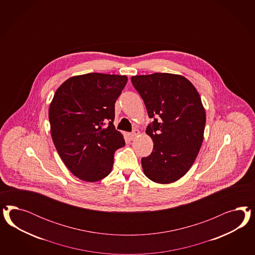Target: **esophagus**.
Segmentation results:
<instances>
[{
	"instance_id": "obj_1",
	"label": "esophagus",
	"mask_w": 255,
	"mask_h": 255,
	"mask_svg": "<svg viewBox=\"0 0 255 255\" xmlns=\"http://www.w3.org/2000/svg\"><path fill=\"white\" fill-rule=\"evenodd\" d=\"M139 133H140V131H139L137 129H135V130H133V131H131V133H130V137H131V140H133V139L135 138V137L138 135Z\"/></svg>"
}]
</instances>
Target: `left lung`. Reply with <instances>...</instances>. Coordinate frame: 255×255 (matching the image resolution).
<instances>
[{"instance_id": "1", "label": "left lung", "mask_w": 255, "mask_h": 255, "mask_svg": "<svg viewBox=\"0 0 255 255\" xmlns=\"http://www.w3.org/2000/svg\"><path fill=\"white\" fill-rule=\"evenodd\" d=\"M131 80L154 120L146 130L153 150L141 160L144 174L156 183L175 182L191 168L204 139L206 112L200 95L179 75L154 73Z\"/></svg>"}]
</instances>
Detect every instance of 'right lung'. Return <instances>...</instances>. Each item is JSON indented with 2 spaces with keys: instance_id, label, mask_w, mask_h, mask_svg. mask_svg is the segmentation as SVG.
<instances>
[{
  "instance_id": "obj_1",
  "label": "right lung",
  "mask_w": 255,
  "mask_h": 255,
  "mask_svg": "<svg viewBox=\"0 0 255 255\" xmlns=\"http://www.w3.org/2000/svg\"><path fill=\"white\" fill-rule=\"evenodd\" d=\"M126 76L90 73L68 78L58 88L48 118L55 147L67 168L95 182L111 172L114 153L125 145L115 129V103Z\"/></svg>"
}]
</instances>
